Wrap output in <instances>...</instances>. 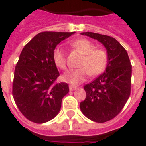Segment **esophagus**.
I'll return each mask as SVG.
<instances>
[{"mask_svg": "<svg viewBox=\"0 0 146 146\" xmlns=\"http://www.w3.org/2000/svg\"><path fill=\"white\" fill-rule=\"evenodd\" d=\"M69 88H70V91H74V90H76L77 88V87L76 86H73V85H70L69 86Z\"/></svg>", "mask_w": 146, "mask_h": 146, "instance_id": "1", "label": "esophagus"}]
</instances>
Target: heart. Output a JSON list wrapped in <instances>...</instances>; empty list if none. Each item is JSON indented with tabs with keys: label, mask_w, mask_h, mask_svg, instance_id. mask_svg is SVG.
Here are the masks:
<instances>
[{
	"label": "heart",
	"mask_w": 146,
	"mask_h": 146,
	"mask_svg": "<svg viewBox=\"0 0 146 146\" xmlns=\"http://www.w3.org/2000/svg\"><path fill=\"white\" fill-rule=\"evenodd\" d=\"M70 45L83 54L79 62V68L70 70L64 73L62 78L71 84H79L85 81L89 75L97 76L104 72L109 62L107 51L103 48H95V44L88 39L81 38L73 40ZM54 65L60 70L67 67L66 55L61 47H56L52 53Z\"/></svg>",
	"instance_id": "1"
}]
</instances>
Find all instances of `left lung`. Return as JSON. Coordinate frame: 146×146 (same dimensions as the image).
<instances>
[{
    "instance_id": "8db88e82",
    "label": "left lung",
    "mask_w": 146,
    "mask_h": 146,
    "mask_svg": "<svg viewBox=\"0 0 146 146\" xmlns=\"http://www.w3.org/2000/svg\"><path fill=\"white\" fill-rule=\"evenodd\" d=\"M81 34L104 45L109 62L104 73L84 85L86 98L80 107L83 114L92 121L106 122L121 112L131 95V61L127 51L115 38L92 32Z\"/></svg>"
}]
</instances>
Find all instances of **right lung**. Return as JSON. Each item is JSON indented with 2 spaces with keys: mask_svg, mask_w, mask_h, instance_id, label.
<instances>
[{
  "mask_svg": "<svg viewBox=\"0 0 146 146\" xmlns=\"http://www.w3.org/2000/svg\"><path fill=\"white\" fill-rule=\"evenodd\" d=\"M74 32H41L24 46L15 69L12 95L22 114L36 123H44L59 113L69 92L66 83H56L59 72L52 53L61 41Z\"/></svg>",
  "mask_w": 146,
  "mask_h": 146,
  "instance_id": "right-lung-1",
  "label": "right lung"
}]
</instances>
